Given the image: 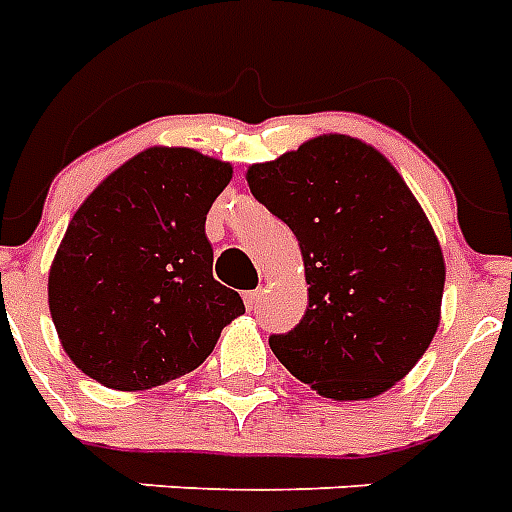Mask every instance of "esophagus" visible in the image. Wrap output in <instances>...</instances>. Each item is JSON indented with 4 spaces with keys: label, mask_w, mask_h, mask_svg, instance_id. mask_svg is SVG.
I'll list each match as a JSON object with an SVG mask.
<instances>
[{
    "label": "esophagus",
    "mask_w": 512,
    "mask_h": 512,
    "mask_svg": "<svg viewBox=\"0 0 512 512\" xmlns=\"http://www.w3.org/2000/svg\"><path fill=\"white\" fill-rule=\"evenodd\" d=\"M260 297H263V289H247V292H244V305H247L249 311H255L257 303H260Z\"/></svg>",
    "instance_id": "esophagus-1"
}]
</instances>
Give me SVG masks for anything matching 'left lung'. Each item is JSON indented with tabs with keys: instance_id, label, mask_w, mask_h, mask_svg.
<instances>
[{
	"instance_id": "8db88e82",
	"label": "left lung",
	"mask_w": 512,
	"mask_h": 512,
	"mask_svg": "<svg viewBox=\"0 0 512 512\" xmlns=\"http://www.w3.org/2000/svg\"><path fill=\"white\" fill-rule=\"evenodd\" d=\"M249 191L292 228L308 308L271 350L297 380L361 401L404 380L441 319L444 255L396 167L361 140L321 135L252 164Z\"/></svg>"
}]
</instances>
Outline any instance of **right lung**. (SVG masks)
<instances>
[{
    "label": "right lung",
    "mask_w": 512,
    "mask_h": 512,
    "mask_svg": "<svg viewBox=\"0 0 512 512\" xmlns=\"http://www.w3.org/2000/svg\"><path fill=\"white\" fill-rule=\"evenodd\" d=\"M231 164L146 148L76 209L52 260L50 313L68 358L114 390H148L204 364L239 292L212 276L204 223Z\"/></svg>",
    "instance_id": "add662e5"
}]
</instances>
